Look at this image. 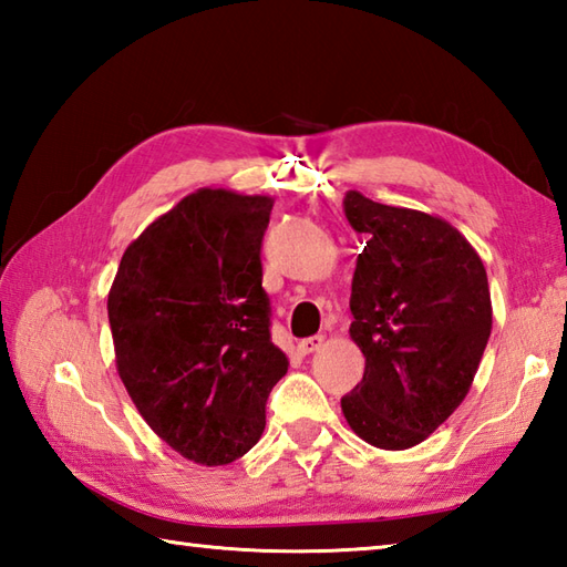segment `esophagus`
Segmentation results:
<instances>
[{
	"instance_id": "1",
	"label": "esophagus",
	"mask_w": 567,
	"mask_h": 567,
	"mask_svg": "<svg viewBox=\"0 0 567 567\" xmlns=\"http://www.w3.org/2000/svg\"><path fill=\"white\" fill-rule=\"evenodd\" d=\"M321 346H323V336H309V339H302L297 343V351H299V355H309V353L319 351Z\"/></svg>"
}]
</instances>
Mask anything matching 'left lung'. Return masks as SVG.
Here are the masks:
<instances>
[{
    "label": "left lung",
    "instance_id": "8db88e82",
    "mask_svg": "<svg viewBox=\"0 0 567 567\" xmlns=\"http://www.w3.org/2000/svg\"><path fill=\"white\" fill-rule=\"evenodd\" d=\"M365 236L351 285V339L365 355L343 416L375 449L404 451L449 419L475 380L492 331L485 265L441 216L346 192Z\"/></svg>",
    "mask_w": 567,
    "mask_h": 567
}]
</instances>
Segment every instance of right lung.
I'll return each mask as SVG.
<instances>
[{
    "mask_svg": "<svg viewBox=\"0 0 567 567\" xmlns=\"http://www.w3.org/2000/svg\"><path fill=\"white\" fill-rule=\"evenodd\" d=\"M270 209L265 195L192 192L131 240L106 299L118 378L146 424L192 463L246 455L290 365L270 341L262 290Z\"/></svg>",
    "mask_w": 567,
    "mask_h": 567,
    "instance_id": "right-lung-1",
    "label": "right lung"
}]
</instances>
